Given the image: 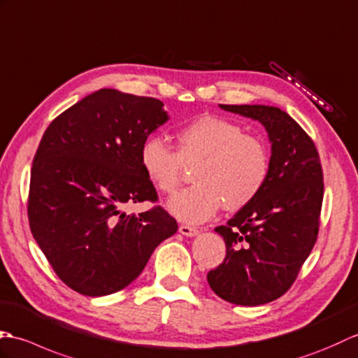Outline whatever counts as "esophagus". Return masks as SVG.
Wrapping results in <instances>:
<instances>
[{
  "label": "esophagus",
  "mask_w": 358,
  "mask_h": 358,
  "mask_svg": "<svg viewBox=\"0 0 358 358\" xmlns=\"http://www.w3.org/2000/svg\"><path fill=\"white\" fill-rule=\"evenodd\" d=\"M179 233L184 234V236H188V237H193V236H196L197 233H199V229L194 228V227H189V225H180L179 227Z\"/></svg>",
  "instance_id": "1"
}]
</instances>
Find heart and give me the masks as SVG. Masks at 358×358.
<instances>
[{
	"label": "heart",
	"instance_id": "b5f03b06",
	"mask_svg": "<svg viewBox=\"0 0 358 358\" xmlns=\"http://www.w3.org/2000/svg\"><path fill=\"white\" fill-rule=\"evenodd\" d=\"M139 164L147 179L164 194H173L184 179L185 166H194L196 184L169 202L174 217L202 224L224 205L242 210L264 189L271 157L266 142L245 133L243 127L219 116H202L182 127L176 150L152 134L139 148Z\"/></svg>",
	"mask_w": 358,
	"mask_h": 358
}]
</instances>
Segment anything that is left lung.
<instances>
[{
	"instance_id": "1",
	"label": "left lung",
	"mask_w": 358,
	"mask_h": 358,
	"mask_svg": "<svg viewBox=\"0 0 358 358\" xmlns=\"http://www.w3.org/2000/svg\"><path fill=\"white\" fill-rule=\"evenodd\" d=\"M265 125L273 155L260 194L216 231L227 254L206 274L211 289L229 303L257 306L282 297L313 251L320 228L323 171L314 141L283 110L225 106Z\"/></svg>"
}]
</instances>
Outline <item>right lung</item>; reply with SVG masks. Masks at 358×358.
I'll list each match as a JSON object with an SVG mask.
<instances>
[{"label":"right lung","mask_w":358,"mask_h":358,"mask_svg":"<svg viewBox=\"0 0 358 358\" xmlns=\"http://www.w3.org/2000/svg\"><path fill=\"white\" fill-rule=\"evenodd\" d=\"M162 102L101 89L47 127L30 173V231L53 271L89 297L124 289L156 246L178 231L161 205L125 214L127 203L159 201L139 148L169 116Z\"/></svg>","instance_id":"right-lung-1"}]
</instances>
